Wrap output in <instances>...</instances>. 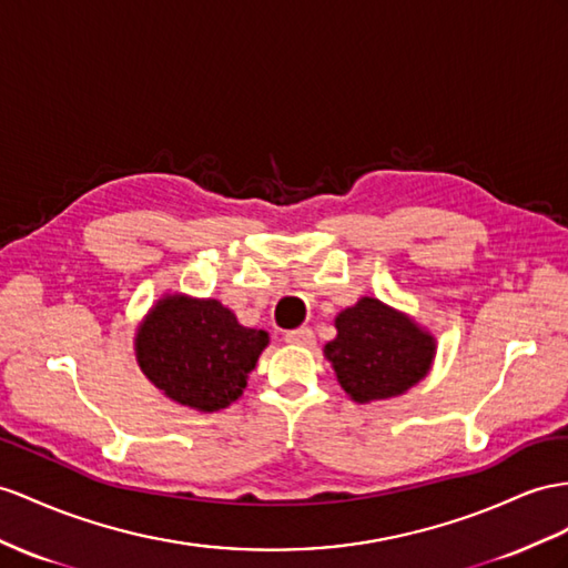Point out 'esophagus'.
<instances>
[{
  "instance_id": "1",
  "label": "esophagus",
  "mask_w": 568,
  "mask_h": 568,
  "mask_svg": "<svg viewBox=\"0 0 568 568\" xmlns=\"http://www.w3.org/2000/svg\"><path fill=\"white\" fill-rule=\"evenodd\" d=\"M285 341H287V343H295V345H307V347H312V345L316 343V336H314V331H312L310 326H300V328L287 331V333H285Z\"/></svg>"
}]
</instances>
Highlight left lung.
Returning a JSON list of instances; mask_svg holds the SVG:
<instances>
[{
	"label": "left lung",
	"mask_w": 568,
	"mask_h": 568,
	"mask_svg": "<svg viewBox=\"0 0 568 568\" xmlns=\"http://www.w3.org/2000/svg\"><path fill=\"white\" fill-rule=\"evenodd\" d=\"M338 336L324 353L338 384L357 403L400 396L429 372L434 341L408 316L362 297L336 318Z\"/></svg>",
	"instance_id": "left-lung-1"
}]
</instances>
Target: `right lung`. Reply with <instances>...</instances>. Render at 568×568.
Segmentation results:
<instances>
[{
    "label": "right lung",
    "mask_w": 568,
    "mask_h": 568,
    "mask_svg": "<svg viewBox=\"0 0 568 568\" xmlns=\"http://www.w3.org/2000/svg\"><path fill=\"white\" fill-rule=\"evenodd\" d=\"M266 343V331L244 328L217 300L174 295L158 302L145 318L136 357L168 398L213 413L242 396Z\"/></svg>",
    "instance_id": "obj_1"
}]
</instances>
